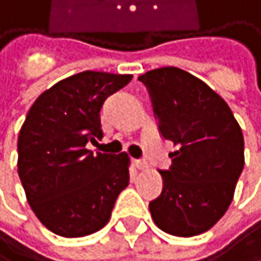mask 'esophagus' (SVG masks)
I'll use <instances>...</instances> for the list:
<instances>
[{"mask_svg": "<svg viewBox=\"0 0 261 261\" xmlns=\"http://www.w3.org/2000/svg\"><path fill=\"white\" fill-rule=\"evenodd\" d=\"M133 165H135L138 170H145V168H148V164H147L145 161H139V159H135V161H133Z\"/></svg>", "mask_w": 261, "mask_h": 261, "instance_id": "34e87169", "label": "esophagus"}]
</instances>
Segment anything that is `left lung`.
Listing matches in <instances>:
<instances>
[{
  "label": "left lung",
  "mask_w": 261,
  "mask_h": 261,
  "mask_svg": "<svg viewBox=\"0 0 261 261\" xmlns=\"http://www.w3.org/2000/svg\"><path fill=\"white\" fill-rule=\"evenodd\" d=\"M147 87L159 132L177 150L164 188L150 202L154 223L177 237L211 229L229 208L245 165V142L228 103L203 81L177 67L139 76Z\"/></svg>",
  "instance_id": "left-lung-1"
}]
</instances>
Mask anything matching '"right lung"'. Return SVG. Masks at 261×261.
<instances>
[{"instance_id": "add662e5", "label": "right lung", "mask_w": 261, "mask_h": 261, "mask_svg": "<svg viewBox=\"0 0 261 261\" xmlns=\"http://www.w3.org/2000/svg\"><path fill=\"white\" fill-rule=\"evenodd\" d=\"M132 74L82 71L45 90L30 107L18 136V174L41 223L62 237L103 228L129 184L125 153L87 150L100 139V108Z\"/></svg>"}]
</instances>
